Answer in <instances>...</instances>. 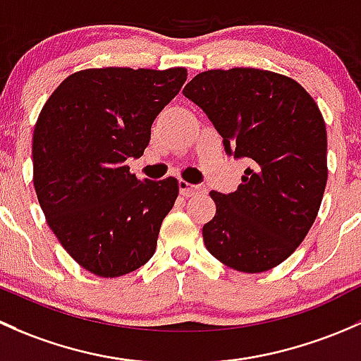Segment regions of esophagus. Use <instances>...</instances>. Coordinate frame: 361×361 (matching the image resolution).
I'll return each instance as SVG.
<instances>
[{"label": "esophagus", "mask_w": 361, "mask_h": 361, "mask_svg": "<svg viewBox=\"0 0 361 361\" xmlns=\"http://www.w3.org/2000/svg\"><path fill=\"white\" fill-rule=\"evenodd\" d=\"M179 191L182 196L189 198V196L198 195V192L205 191V185H195V184H189V182H185V180H179Z\"/></svg>", "instance_id": "1"}]
</instances>
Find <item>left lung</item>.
<instances>
[{
	"instance_id": "8db88e82",
	"label": "left lung",
	"mask_w": 361,
	"mask_h": 361,
	"mask_svg": "<svg viewBox=\"0 0 361 361\" xmlns=\"http://www.w3.org/2000/svg\"><path fill=\"white\" fill-rule=\"evenodd\" d=\"M182 94L202 107L224 149L248 161L235 192L212 191L207 250L241 273L290 257L317 219L326 185V128L292 78L254 68L200 73Z\"/></svg>"
}]
</instances>
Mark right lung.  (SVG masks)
I'll list each match as a JSON object with an SVG mask.
<instances>
[{"instance_id":"add662e5","label":"right lung","mask_w":361,"mask_h":361,"mask_svg":"<svg viewBox=\"0 0 361 361\" xmlns=\"http://www.w3.org/2000/svg\"><path fill=\"white\" fill-rule=\"evenodd\" d=\"M188 71L104 68L66 78L32 133V182L48 226L81 267L116 278L144 266L176 203L179 182L139 180L151 125Z\"/></svg>"}]
</instances>
